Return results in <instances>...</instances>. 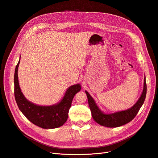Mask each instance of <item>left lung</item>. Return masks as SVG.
<instances>
[{
	"label": "left lung",
	"instance_id": "obj_1",
	"mask_svg": "<svg viewBox=\"0 0 158 158\" xmlns=\"http://www.w3.org/2000/svg\"><path fill=\"white\" fill-rule=\"evenodd\" d=\"M85 93L87 97L88 103H89L92 117L95 122L106 127H118L130 123L132 119H134L143 104L147 94L146 78L144 77V78L143 90L140 98L131 108L127 110L117 111L113 113H108V114L104 113L99 109L95 101L94 100L89 93L87 91H85Z\"/></svg>",
	"mask_w": 158,
	"mask_h": 158
}]
</instances>
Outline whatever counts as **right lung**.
<instances>
[{"label": "right lung", "instance_id": "right-lung-1", "mask_svg": "<svg viewBox=\"0 0 158 158\" xmlns=\"http://www.w3.org/2000/svg\"><path fill=\"white\" fill-rule=\"evenodd\" d=\"M20 60L15 67L14 74V94L19 108L29 121L35 125L45 129L56 128L67 121L69 110L74 95L81 89L80 84L69 87L62 100L52 106H39L30 102L23 95L18 80V67Z\"/></svg>", "mask_w": 158, "mask_h": 158}]
</instances>
